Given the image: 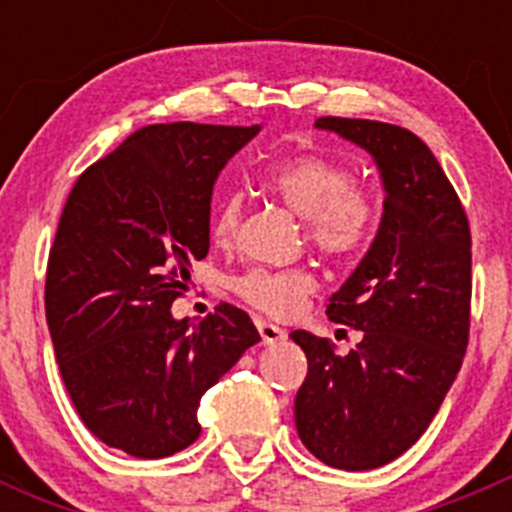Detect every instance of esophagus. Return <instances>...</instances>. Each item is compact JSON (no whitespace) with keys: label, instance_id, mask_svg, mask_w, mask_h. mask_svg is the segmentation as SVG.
I'll list each match as a JSON object with an SVG mask.
<instances>
[{"label":"esophagus","instance_id":"obj_1","mask_svg":"<svg viewBox=\"0 0 512 512\" xmlns=\"http://www.w3.org/2000/svg\"><path fill=\"white\" fill-rule=\"evenodd\" d=\"M257 332H260L262 342L265 344H277L287 337L285 329H280L277 324H272V322H262V319H257Z\"/></svg>","mask_w":512,"mask_h":512}]
</instances>
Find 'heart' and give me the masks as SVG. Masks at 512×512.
<instances>
[{"mask_svg": "<svg viewBox=\"0 0 512 512\" xmlns=\"http://www.w3.org/2000/svg\"><path fill=\"white\" fill-rule=\"evenodd\" d=\"M262 185L307 223V237L317 250L332 257L356 255L371 240L376 227V203L347 165L322 156H294L272 163ZM242 223V195L227 193L210 223L220 245L235 240ZM317 275L309 267L267 270L255 267L232 282V289L260 312L289 317L317 289Z\"/></svg>", "mask_w": 512, "mask_h": 512, "instance_id": "obj_1", "label": "heart"}]
</instances>
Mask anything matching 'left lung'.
<instances>
[{
  "mask_svg": "<svg viewBox=\"0 0 512 512\" xmlns=\"http://www.w3.org/2000/svg\"><path fill=\"white\" fill-rule=\"evenodd\" d=\"M374 158L384 213L369 252L332 294L327 317L359 329L347 356L297 329L307 379L294 423L312 456L369 471L421 438L456 381L471 327V227L426 143L401 126L324 116L314 123Z\"/></svg>",
  "mask_w": 512,
  "mask_h": 512,
  "instance_id": "left-lung-1",
  "label": "left lung"
}]
</instances>
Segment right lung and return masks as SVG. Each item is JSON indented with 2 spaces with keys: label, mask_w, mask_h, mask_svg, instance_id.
I'll list each match as a JSON object with an SVG mask.
<instances>
[{
  "label": "right lung",
  "mask_w": 512,
  "mask_h": 512,
  "mask_svg": "<svg viewBox=\"0 0 512 512\" xmlns=\"http://www.w3.org/2000/svg\"><path fill=\"white\" fill-rule=\"evenodd\" d=\"M260 126L138 128L76 180L46 267V324L66 391L91 433L136 458L200 436L205 391L260 342L247 312L200 324L170 304L210 250V200Z\"/></svg>",
  "instance_id": "add662e5"
}]
</instances>
